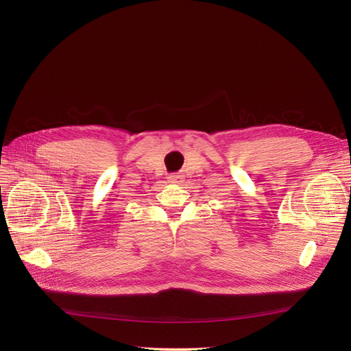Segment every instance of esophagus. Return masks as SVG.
Instances as JSON below:
<instances>
[{
    "instance_id": "34e87169",
    "label": "esophagus",
    "mask_w": 351,
    "mask_h": 351,
    "mask_svg": "<svg viewBox=\"0 0 351 351\" xmlns=\"http://www.w3.org/2000/svg\"><path fill=\"white\" fill-rule=\"evenodd\" d=\"M168 182H169V183H174V184H177V183L182 182V176H178V174H171V176L168 177Z\"/></svg>"
}]
</instances>
